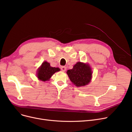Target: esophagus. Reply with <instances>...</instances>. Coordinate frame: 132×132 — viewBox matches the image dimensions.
Masks as SVG:
<instances>
[{
  "label": "esophagus",
  "mask_w": 132,
  "mask_h": 132,
  "mask_svg": "<svg viewBox=\"0 0 132 132\" xmlns=\"http://www.w3.org/2000/svg\"><path fill=\"white\" fill-rule=\"evenodd\" d=\"M61 70L62 72L66 71V67H65V66H62V67H61Z\"/></svg>",
  "instance_id": "esophagus-1"
}]
</instances>
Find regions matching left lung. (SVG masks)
Returning <instances> with one entry per match:
<instances>
[{"label": "left lung", "mask_w": 132, "mask_h": 132, "mask_svg": "<svg viewBox=\"0 0 132 132\" xmlns=\"http://www.w3.org/2000/svg\"><path fill=\"white\" fill-rule=\"evenodd\" d=\"M67 74L73 84L77 87L87 85L92 78V68L88 64L78 62L71 70H67Z\"/></svg>", "instance_id": "left-lung-1"}]
</instances>
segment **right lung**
I'll return each instance as SVG.
<instances>
[{
	"instance_id": "add662e5",
	"label": "right lung",
	"mask_w": 132,
	"mask_h": 132,
	"mask_svg": "<svg viewBox=\"0 0 132 132\" xmlns=\"http://www.w3.org/2000/svg\"><path fill=\"white\" fill-rule=\"evenodd\" d=\"M59 71V68L52 67L50 66V63L47 61H44L38 69L37 77L39 80L42 81H48L54 73Z\"/></svg>"
}]
</instances>
